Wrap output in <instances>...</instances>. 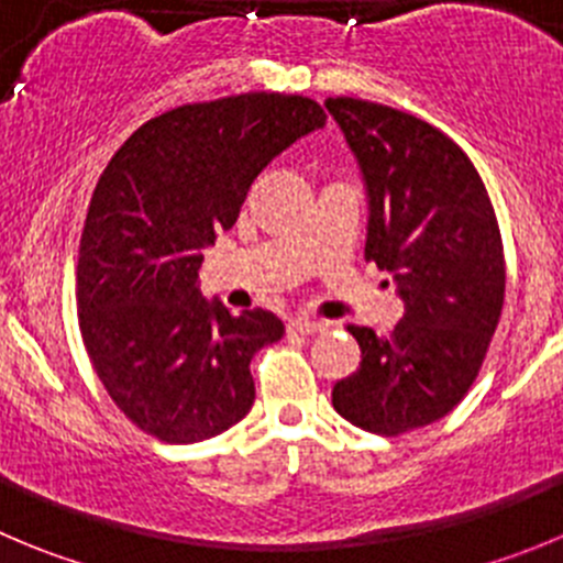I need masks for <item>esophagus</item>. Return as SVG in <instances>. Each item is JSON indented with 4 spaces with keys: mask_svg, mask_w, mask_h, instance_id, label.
<instances>
[{
    "mask_svg": "<svg viewBox=\"0 0 563 563\" xmlns=\"http://www.w3.org/2000/svg\"><path fill=\"white\" fill-rule=\"evenodd\" d=\"M322 330H328V324L317 322V319H308V317H294V319H288V333L313 335V333H322Z\"/></svg>",
    "mask_w": 563,
    "mask_h": 563,
    "instance_id": "1",
    "label": "esophagus"
}]
</instances>
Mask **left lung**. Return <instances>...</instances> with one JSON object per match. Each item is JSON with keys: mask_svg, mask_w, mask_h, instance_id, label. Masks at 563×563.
Instances as JSON below:
<instances>
[{"mask_svg": "<svg viewBox=\"0 0 563 563\" xmlns=\"http://www.w3.org/2000/svg\"><path fill=\"white\" fill-rule=\"evenodd\" d=\"M324 108L369 188L366 261L406 299L391 335L346 324L361 361L333 386V408L355 428L402 435L448 417L486 361L506 299L500 224L475 163L433 124L353 97Z\"/></svg>", "mask_w": 563, "mask_h": 563, "instance_id": "8db88e82", "label": "left lung"}]
</instances>
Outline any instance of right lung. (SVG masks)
Masks as SVG:
<instances>
[{"mask_svg": "<svg viewBox=\"0 0 563 563\" xmlns=\"http://www.w3.org/2000/svg\"><path fill=\"white\" fill-rule=\"evenodd\" d=\"M324 119L297 93L183 104L141 124L99 175L77 257L80 333L110 400L146 435L194 444L250 413V361L283 322L205 302L202 250L275 155Z\"/></svg>", "mask_w": 563, "mask_h": 563, "instance_id": "right-lung-1", "label": "right lung"}]
</instances>
